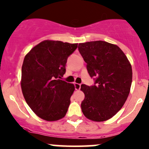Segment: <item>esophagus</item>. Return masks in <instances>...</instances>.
<instances>
[{"label":"esophagus","mask_w":149,"mask_h":149,"mask_svg":"<svg viewBox=\"0 0 149 149\" xmlns=\"http://www.w3.org/2000/svg\"><path fill=\"white\" fill-rule=\"evenodd\" d=\"M74 86H75V89H76V90L79 91V90H80V88H81V84H75Z\"/></svg>","instance_id":"34e87169"}]
</instances>
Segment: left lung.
I'll use <instances>...</instances> for the list:
<instances>
[{
  "label": "left lung",
  "instance_id": "8db88e82",
  "mask_svg": "<svg viewBox=\"0 0 149 149\" xmlns=\"http://www.w3.org/2000/svg\"><path fill=\"white\" fill-rule=\"evenodd\" d=\"M79 53L94 84H82L85 98L81 103L84 116L93 121L112 118L123 107L132 82V68L118 46L102 40L79 44Z\"/></svg>",
  "mask_w": 149,
  "mask_h": 149
}]
</instances>
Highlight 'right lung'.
<instances>
[{
	"mask_svg": "<svg viewBox=\"0 0 149 149\" xmlns=\"http://www.w3.org/2000/svg\"><path fill=\"white\" fill-rule=\"evenodd\" d=\"M77 47V43L44 40L25 57L22 92L31 110L42 119L57 120L66 114L75 87L61 78L67 59Z\"/></svg>",
	"mask_w": 149,
	"mask_h": 149,
	"instance_id": "add662e5",
	"label": "right lung"
}]
</instances>
